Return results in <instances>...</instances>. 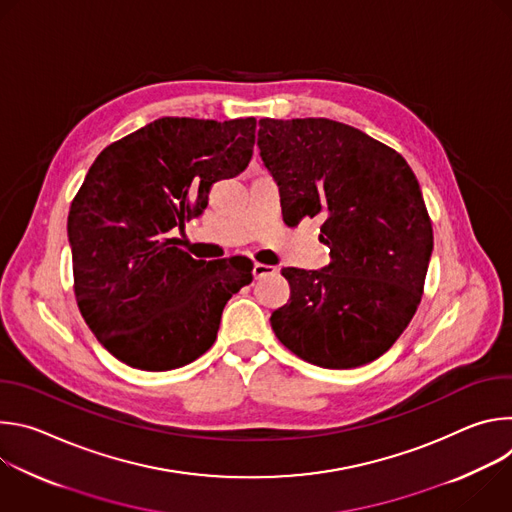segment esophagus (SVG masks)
<instances>
[{"label":"esophagus","mask_w":512,"mask_h":512,"mask_svg":"<svg viewBox=\"0 0 512 512\" xmlns=\"http://www.w3.org/2000/svg\"><path fill=\"white\" fill-rule=\"evenodd\" d=\"M277 273V267H271V265H265V263H255L253 265V277L255 279H261V277H267V275H275Z\"/></svg>","instance_id":"obj_1"}]
</instances>
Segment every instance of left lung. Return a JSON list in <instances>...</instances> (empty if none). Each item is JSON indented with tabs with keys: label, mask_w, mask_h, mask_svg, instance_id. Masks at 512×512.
I'll return each mask as SVG.
<instances>
[{
	"label": "left lung",
	"mask_w": 512,
	"mask_h": 512,
	"mask_svg": "<svg viewBox=\"0 0 512 512\" xmlns=\"http://www.w3.org/2000/svg\"><path fill=\"white\" fill-rule=\"evenodd\" d=\"M261 160L285 218L324 216L330 263L285 267L289 304L271 314L279 342L324 369H354L387 352L423 294L433 231L401 154L332 119H261Z\"/></svg>",
	"instance_id": "left-lung-1"
}]
</instances>
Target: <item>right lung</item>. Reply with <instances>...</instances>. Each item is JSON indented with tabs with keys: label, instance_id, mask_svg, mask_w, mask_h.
<instances>
[{
	"label": "right lung",
	"instance_id": "1",
	"mask_svg": "<svg viewBox=\"0 0 512 512\" xmlns=\"http://www.w3.org/2000/svg\"><path fill=\"white\" fill-rule=\"evenodd\" d=\"M255 117H162L107 145L70 204L79 310L97 340L141 371H172L216 340L251 261H196L172 233L208 204L216 180L251 162Z\"/></svg>",
	"mask_w": 512,
	"mask_h": 512
}]
</instances>
